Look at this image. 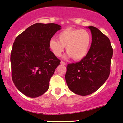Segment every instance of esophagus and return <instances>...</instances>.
<instances>
[{"mask_svg": "<svg viewBox=\"0 0 123 123\" xmlns=\"http://www.w3.org/2000/svg\"><path fill=\"white\" fill-rule=\"evenodd\" d=\"M61 64L64 65H66V63H65V62H63V61H61Z\"/></svg>", "mask_w": 123, "mask_h": 123, "instance_id": "obj_1", "label": "esophagus"}]
</instances>
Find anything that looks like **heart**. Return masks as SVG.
Here are the masks:
<instances>
[{"label": "heart", "instance_id": "b5f03b06", "mask_svg": "<svg viewBox=\"0 0 123 123\" xmlns=\"http://www.w3.org/2000/svg\"><path fill=\"white\" fill-rule=\"evenodd\" d=\"M58 40L52 38L49 41V48L55 56H61L66 47L68 55L75 61L81 60L87 55L92 44V36L87 30L67 29L57 36Z\"/></svg>", "mask_w": 123, "mask_h": 123}]
</instances>
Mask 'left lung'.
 Listing matches in <instances>:
<instances>
[{
  "mask_svg": "<svg viewBox=\"0 0 123 123\" xmlns=\"http://www.w3.org/2000/svg\"><path fill=\"white\" fill-rule=\"evenodd\" d=\"M88 28L92 36L89 51L79 62L68 64L65 74L69 89L80 96L93 93L106 81L113 53L109 38L96 27Z\"/></svg>",
  "mask_w": 123,
  "mask_h": 123,
  "instance_id": "left-lung-1",
  "label": "left lung"
}]
</instances>
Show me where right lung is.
Wrapping results in <instances>:
<instances>
[{"mask_svg":"<svg viewBox=\"0 0 123 123\" xmlns=\"http://www.w3.org/2000/svg\"><path fill=\"white\" fill-rule=\"evenodd\" d=\"M61 29L57 24L36 23L16 38L10 55L12 78L24 95L36 98L49 88L51 78L60 62L50 51L49 41Z\"/></svg>","mask_w":123,"mask_h":123,"instance_id":"add662e5","label":"right lung"}]
</instances>
